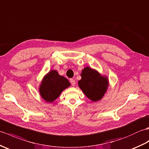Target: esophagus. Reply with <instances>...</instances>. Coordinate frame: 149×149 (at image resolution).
I'll return each instance as SVG.
<instances>
[{
	"label": "esophagus",
	"mask_w": 149,
	"mask_h": 149,
	"mask_svg": "<svg viewBox=\"0 0 149 149\" xmlns=\"http://www.w3.org/2000/svg\"><path fill=\"white\" fill-rule=\"evenodd\" d=\"M70 82L71 84V85L73 86V87H74V86L76 84V82H75V80H74V79H70Z\"/></svg>",
	"instance_id": "34e87169"
}]
</instances>
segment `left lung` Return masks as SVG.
Wrapping results in <instances>:
<instances>
[{
    "instance_id": "obj_1",
    "label": "left lung",
    "mask_w": 149,
    "mask_h": 149,
    "mask_svg": "<svg viewBox=\"0 0 149 149\" xmlns=\"http://www.w3.org/2000/svg\"><path fill=\"white\" fill-rule=\"evenodd\" d=\"M81 77L78 85L86 96L94 102L100 100L107 91L108 78L102 77L97 71L89 67L82 70Z\"/></svg>"
}]
</instances>
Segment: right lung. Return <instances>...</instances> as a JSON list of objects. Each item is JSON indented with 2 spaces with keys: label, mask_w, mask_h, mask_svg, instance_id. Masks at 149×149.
I'll list each match as a JSON object with an SVG mask.
<instances>
[{
  "label": "right lung",
  "mask_w": 149,
  "mask_h": 149,
  "mask_svg": "<svg viewBox=\"0 0 149 149\" xmlns=\"http://www.w3.org/2000/svg\"><path fill=\"white\" fill-rule=\"evenodd\" d=\"M70 85L67 78L59 75L57 71L52 70L42 80L39 92L42 99L51 102L55 101L61 92Z\"/></svg>",
  "instance_id": "right-lung-1"
}]
</instances>
